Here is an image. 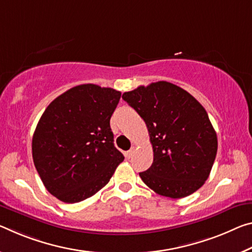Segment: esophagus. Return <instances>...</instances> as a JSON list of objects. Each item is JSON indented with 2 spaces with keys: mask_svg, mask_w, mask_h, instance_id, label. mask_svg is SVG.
<instances>
[{
  "mask_svg": "<svg viewBox=\"0 0 252 252\" xmlns=\"http://www.w3.org/2000/svg\"><path fill=\"white\" fill-rule=\"evenodd\" d=\"M134 150H135V147L133 146V147L131 148V149L126 153V157H127V158H131V157H132L133 154H134Z\"/></svg>",
  "mask_w": 252,
  "mask_h": 252,
  "instance_id": "1",
  "label": "esophagus"
}]
</instances>
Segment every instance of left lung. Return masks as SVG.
<instances>
[{
    "instance_id": "1",
    "label": "left lung",
    "mask_w": 252,
    "mask_h": 252,
    "mask_svg": "<svg viewBox=\"0 0 252 252\" xmlns=\"http://www.w3.org/2000/svg\"><path fill=\"white\" fill-rule=\"evenodd\" d=\"M122 98L146 122L153 145V165L139 174L143 183L171 198L202 187L215 160L218 137L201 103L163 81L126 92Z\"/></svg>"
}]
</instances>
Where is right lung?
<instances>
[{"label": "right lung", "mask_w": 252, "mask_h": 252, "mask_svg": "<svg viewBox=\"0 0 252 252\" xmlns=\"http://www.w3.org/2000/svg\"><path fill=\"white\" fill-rule=\"evenodd\" d=\"M120 97L121 92L110 87L83 84L43 112L33 133L32 158L43 185L59 201L93 196L125 159L110 126Z\"/></svg>", "instance_id": "right-lung-1"}]
</instances>
